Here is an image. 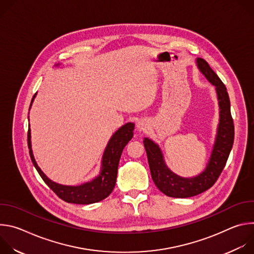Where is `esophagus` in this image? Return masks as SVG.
<instances>
[{"label": "esophagus", "mask_w": 254, "mask_h": 254, "mask_svg": "<svg viewBox=\"0 0 254 254\" xmlns=\"http://www.w3.org/2000/svg\"><path fill=\"white\" fill-rule=\"evenodd\" d=\"M137 128L139 129V130H146L147 128H148V123L146 122V121H143V120H141V121H139L138 123H137Z\"/></svg>", "instance_id": "34e87169"}]
</instances>
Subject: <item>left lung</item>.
I'll return each mask as SVG.
<instances>
[{
    "instance_id": "left-lung-1",
    "label": "left lung",
    "mask_w": 254,
    "mask_h": 254,
    "mask_svg": "<svg viewBox=\"0 0 254 254\" xmlns=\"http://www.w3.org/2000/svg\"><path fill=\"white\" fill-rule=\"evenodd\" d=\"M197 63L206 78L216 86L220 107L218 132L206 170L195 178L186 179L179 177L168 169L157 144L148 137L143 139V146L147 152L150 171L155 185L165 195L174 198L193 197L211 188L226 165L234 140V125L226 87L207 61L198 58Z\"/></svg>"
}]
</instances>
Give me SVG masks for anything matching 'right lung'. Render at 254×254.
Masks as SVG:
<instances>
[{
    "label": "right lung",
    "instance_id": "obj_1",
    "mask_svg": "<svg viewBox=\"0 0 254 254\" xmlns=\"http://www.w3.org/2000/svg\"><path fill=\"white\" fill-rule=\"evenodd\" d=\"M35 95L32 98L34 99ZM31 101V103H32ZM30 127V126H29ZM134 125L128 123L122 127L110 139L102 157L100 175L91 182L80 186H63L51 181L36 163L31 148V132L28 129V148L32 163L48 187L63 201L73 204H92L105 199L116 185L119 162L127 143L133 135Z\"/></svg>",
    "mask_w": 254,
    "mask_h": 254
}]
</instances>
